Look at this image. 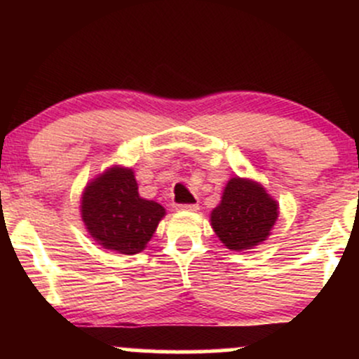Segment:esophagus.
Returning <instances> with one entry per match:
<instances>
[{"instance_id": "obj_1", "label": "esophagus", "mask_w": 359, "mask_h": 359, "mask_svg": "<svg viewBox=\"0 0 359 359\" xmlns=\"http://www.w3.org/2000/svg\"><path fill=\"white\" fill-rule=\"evenodd\" d=\"M177 209H179V211H185V212H196V211H199V205L197 204H180V205H177Z\"/></svg>"}]
</instances>
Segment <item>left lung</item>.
I'll list each match as a JSON object with an SVG mask.
<instances>
[{
    "label": "left lung",
    "instance_id": "8db88e82",
    "mask_svg": "<svg viewBox=\"0 0 359 359\" xmlns=\"http://www.w3.org/2000/svg\"><path fill=\"white\" fill-rule=\"evenodd\" d=\"M278 214V203L262 184L236 175L211 211V226L226 248L245 251L269 240Z\"/></svg>",
    "mask_w": 359,
    "mask_h": 359
}]
</instances>
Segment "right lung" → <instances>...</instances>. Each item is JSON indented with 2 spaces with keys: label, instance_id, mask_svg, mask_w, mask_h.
I'll list each match as a JSON object with an SVG mask.
<instances>
[{
  "label": "right lung",
  "instance_id": "1",
  "mask_svg": "<svg viewBox=\"0 0 359 359\" xmlns=\"http://www.w3.org/2000/svg\"><path fill=\"white\" fill-rule=\"evenodd\" d=\"M81 217L104 250L137 255L147 248L165 209L140 196L133 168L111 165L82 191Z\"/></svg>",
  "mask_w": 359,
  "mask_h": 359
}]
</instances>
